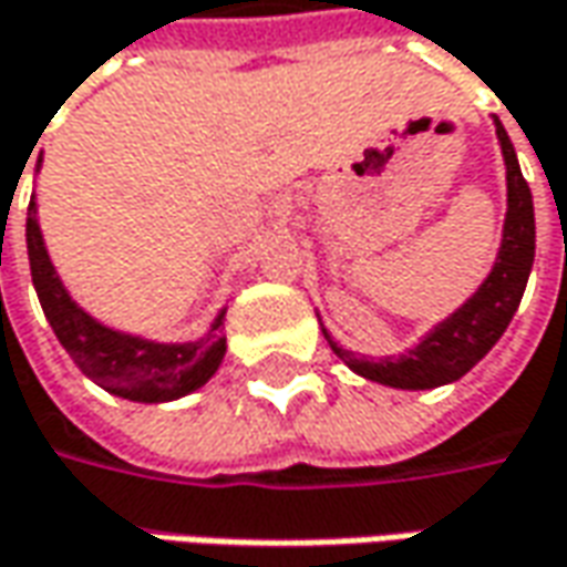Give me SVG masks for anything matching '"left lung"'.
<instances>
[{"label": "left lung", "instance_id": "obj_1", "mask_svg": "<svg viewBox=\"0 0 567 567\" xmlns=\"http://www.w3.org/2000/svg\"><path fill=\"white\" fill-rule=\"evenodd\" d=\"M496 134L505 156V182H508V213H505V231H502V247H498L496 266L480 285L477 295L458 310L433 326L423 342L414 344L399 358H380L367 361L351 351H344L332 342V336L322 329L329 348L342 358L358 377L363 380L382 382L392 389H436L445 382L461 380L474 363L502 339L508 322L515 317L517 303L524 298L527 276L534 266V247H537V228H534V197L530 187L520 175L515 147L498 125Z\"/></svg>", "mask_w": 567, "mask_h": 567}]
</instances>
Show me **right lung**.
Segmentation results:
<instances>
[{"instance_id": "right-lung-1", "label": "right lung", "mask_w": 567, "mask_h": 567, "mask_svg": "<svg viewBox=\"0 0 567 567\" xmlns=\"http://www.w3.org/2000/svg\"><path fill=\"white\" fill-rule=\"evenodd\" d=\"M37 168H40V163H37ZM28 257L37 298L43 303V313L50 320L55 339L69 351L71 361L112 395L147 401V404L182 399L187 392L200 389L219 370L225 358V310L216 317L206 339H200V342L159 344L115 332L71 301L65 285L50 264L43 231L37 223V200L33 197H30L28 206Z\"/></svg>"}]
</instances>
